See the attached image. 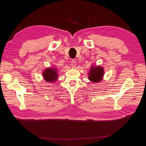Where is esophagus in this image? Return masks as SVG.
Returning <instances> with one entry per match:
<instances>
[{"mask_svg": "<svg viewBox=\"0 0 146 146\" xmlns=\"http://www.w3.org/2000/svg\"><path fill=\"white\" fill-rule=\"evenodd\" d=\"M71 65L73 68H75L76 66V61L74 60L71 61Z\"/></svg>", "mask_w": 146, "mask_h": 146, "instance_id": "1", "label": "esophagus"}]
</instances>
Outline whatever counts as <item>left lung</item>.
Wrapping results in <instances>:
<instances>
[{"label": "left lung", "instance_id": "left-lung-1", "mask_svg": "<svg viewBox=\"0 0 146 146\" xmlns=\"http://www.w3.org/2000/svg\"><path fill=\"white\" fill-rule=\"evenodd\" d=\"M104 75V68L100 66H94L92 65L88 73V79L92 82H100L103 79Z\"/></svg>", "mask_w": 146, "mask_h": 146}]
</instances>
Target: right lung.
<instances>
[{
    "label": "right lung",
    "instance_id": "right-lung-1",
    "mask_svg": "<svg viewBox=\"0 0 146 146\" xmlns=\"http://www.w3.org/2000/svg\"><path fill=\"white\" fill-rule=\"evenodd\" d=\"M58 71L56 68H48L42 71V76L46 82H55L58 79Z\"/></svg>",
    "mask_w": 146,
    "mask_h": 146
}]
</instances>
